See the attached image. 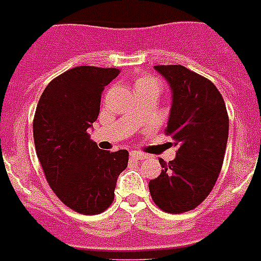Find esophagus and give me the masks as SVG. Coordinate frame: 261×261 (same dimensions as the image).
I'll list each match as a JSON object with an SVG mask.
<instances>
[{"instance_id": "34e87169", "label": "esophagus", "mask_w": 261, "mask_h": 261, "mask_svg": "<svg viewBox=\"0 0 261 261\" xmlns=\"http://www.w3.org/2000/svg\"><path fill=\"white\" fill-rule=\"evenodd\" d=\"M130 156H132L135 160H144L148 158L145 153H143V152H139V151H132L130 152Z\"/></svg>"}]
</instances>
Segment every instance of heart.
<instances>
[{
  "mask_svg": "<svg viewBox=\"0 0 261 261\" xmlns=\"http://www.w3.org/2000/svg\"><path fill=\"white\" fill-rule=\"evenodd\" d=\"M144 87H156L160 90V83L159 81L153 76H149V75H143L136 81V90H140Z\"/></svg>",
  "mask_w": 261,
  "mask_h": 261,
  "instance_id": "obj_1",
  "label": "heart"
}]
</instances>
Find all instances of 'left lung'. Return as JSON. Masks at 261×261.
Returning a JSON list of instances; mask_svg holds the SVG:
<instances>
[{"label":"left lung","mask_w":261,"mask_h":261,"mask_svg":"<svg viewBox=\"0 0 261 261\" xmlns=\"http://www.w3.org/2000/svg\"><path fill=\"white\" fill-rule=\"evenodd\" d=\"M171 90L167 133L178 147L174 160L159 159L149 182L156 205L167 213L195 209L210 194L224 163L229 117L224 98L209 79L183 66H155Z\"/></svg>","instance_id":"obj_1"}]
</instances>
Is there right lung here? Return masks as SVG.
Returning <instances> with one entry per match:
<instances>
[{
    "instance_id": "right-lung-1",
    "label": "right lung",
    "mask_w": 261,
    "mask_h": 261,
    "mask_svg": "<svg viewBox=\"0 0 261 261\" xmlns=\"http://www.w3.org/2000/svg\"><path fill=\"white\" fill-rule=\"evenodd\" d=\"M118 74V68L74 67L51 81L37 103V158L54 193L78 213L108 209L128 166L126 149L102 151L87 133L99 114L102 91Z\"/></svg>"
}]
</instances>
